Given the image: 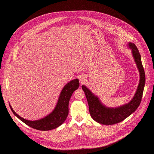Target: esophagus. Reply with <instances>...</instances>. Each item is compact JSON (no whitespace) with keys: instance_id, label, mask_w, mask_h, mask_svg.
I'll use <instances>...</instances> for the list:
<instances>
[{"instance_id":"34e87169","label":"esophagus","mask_w":154,"mask_h":154,"mask_svg":"<svg viewBox=\"0 0 154 154\" xmlns=\"http://www.w3.org/2000/svg\"><path fill=\"white\" fill-rule=\"evenodd\" d=\"M79 79L80 83L81 85L85 83V82H86V77H85V75H80Z\"/></svg>"}]
</instances>
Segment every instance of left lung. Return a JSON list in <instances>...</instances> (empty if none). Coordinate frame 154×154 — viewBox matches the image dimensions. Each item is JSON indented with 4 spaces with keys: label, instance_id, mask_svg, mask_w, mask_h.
Wrapping results in <instances>:
<instances>
[{
    "label": "left lung",
    "instance_id": "obj_1",
    "mask_svg": "<svg viewBox=\"0 0 154 154\" xmlns=\"http://www.w3.org/2000/svg\"><path fill=\"white\" fill-rule=\"evenodd\" d=\"M127 47L131 50V55L140 73L139 84L137 91L128 103L115 108L108 107L101 102L97 96L95 95L86 86H82L88 103L90 115L95 121L99 124L113 125L119 123L134 113L141 103L146 80L144 70L142 65L140 54L135 44L128 42Z\"/></svg>",
    "mask_w": 154,
    "mask_h": 154
}]
</instances>
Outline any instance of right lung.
I'll return each mask as SVG.
<instances>
[{
	"label": "right lung",
	"instance_id": "add662e5",
	"mask_svg": "<svg viewBox=\"0 0 154 154\" xmlns=\"http://www.w3.org/2000/svg\"><path fill=\"white\" fill-rule=\"evenodd\" d=\"M79 86V81L77 79H74L65 85L60 94L53 111L45 117L38 120L30 121L20 117L13 110L10 103H9V105L13 114L30 127L42 131L55 129L63 124L66 119L69 113L68 105L69 100L72 93L78 89Z\"/></svg>",
	"mask_w": 154,
	"mask_h": 154
}]
</instances>
